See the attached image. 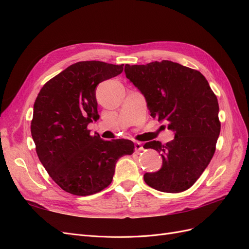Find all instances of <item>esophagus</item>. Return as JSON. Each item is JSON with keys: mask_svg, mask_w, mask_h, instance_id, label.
Listing matches in <instances>:
<instances>
[{"mask_svg": "<svg viewBox=\"0 0 249 249\" xmlns=\"http://www.w3.org/2000/svg\"><path fill=\"white\" fill-rule=\"evenodd\" d=\"M134 146H135V152L136 153H139V152H141V150L143 149V146H142V144L140 142H135L134 143Z\"/></svg>", "mask_w": 249, "mask_h": 249, "instance_id": "1", "label": "esophagus"}]
</instances>
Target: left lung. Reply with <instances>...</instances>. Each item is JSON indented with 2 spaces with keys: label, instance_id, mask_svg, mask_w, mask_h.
Segmentation results:
<instances>
[{
  "label": "left lung",
  "instance_id": "1",
  "mask_svg": "<svg viewBox=\"0 0 249 249\" xmlns=\"http://www.w3.org/2000/svg\"><path fill=\"white\" fill-rule=\"evenodd\" d=\"M124 72L144 95L150 116L175 132L166 144L154 140L143 146L157 150L163 160L160 170L145 173V183L167 193L189 189L215 153L220 134L216 95L198 71L168 60L125 64Z\"/></svg>",
  "mask_w": 249,
  "mask_h": 249
}]
</instances>
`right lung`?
<instances>
[{"instance_id": "add662e5", "label": "right lung", "mask_w": 249, "mask_h": 249, "mask_svg": "<svg viewBox=\"0 0 249 249\" xmlns=\"http://www.w3.org/2000/svg\"><path fill=\"white\" fill-rule=\"evenodd\" d=\"M123 71L124 64L77 62L48 81L36 97L31 134L37 156L71 194L86 196L107 188L119 158L134 152L131 140L105 141L87 127L100 118L96 86Z\"/></svg>"}]
</instances>
